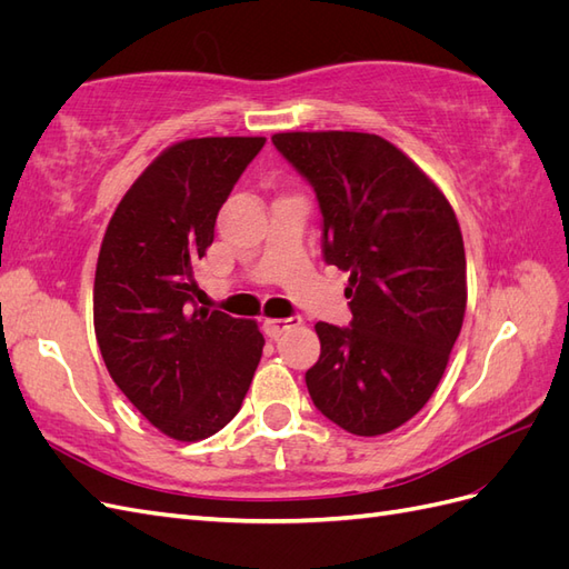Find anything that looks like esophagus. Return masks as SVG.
Here are the masks:
<instances>
[{
    "label": "esophagus",
    "mask_w": 569,
    "mask_h": 569,
    "mask_svg": "<svg viewBox=\"0 0 569 569\" xmlns=\"http://www.w3.org/2000/svg\"><path fill=\"white\" fill-rule=\"evenodd\" d=\"M301 325V316H289V318H266L263 320V332L268 337H280L287 330H295V327Z\"/></svg>",
    "instance_id": "34e87169"
}]
</instances>
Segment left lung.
I'll use <instances>...</instances> for the list:
<instances>
[{
  "label": "left lung",
  "instance_id": "obj_1",
  "mask_svg": "<svg viewBox=\"0 0 569 569\" xmlns=\"http://www.w3.org/2000/svg\"><path fill=\"white\" fill-rule=\"evenodd\" d=\"M272 144L313 187L325 263L351 272V327L316 325L308 393L347 432L387 435L429 401L460 335L468 287L456 213L380 134L278 132Z\"/></svg>",
  "mask_w": 569,
  "mask_h": 569
}]
</instances>
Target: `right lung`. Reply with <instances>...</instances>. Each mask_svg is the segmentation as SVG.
Returning a JSON list of instances; mask_svg holds the SVG:
<instances>
[{
	"label": "right lung",
	"instance_id": "add662e5",
	"mask_svg": "<svg viewBox=\"0 0 569 569\" xmlns=\"http://www.w3.org/2000/svg\"><path fill=\"white\" fill-rule=\"evenodd\" d=\"M266 137H199L168 147L109 222L94 274V332L118 389L163 435L199 441L242 408L263 335L194 301V268L220 206Z\"/></svg>",
	"mask_w": 569,
	"mask_h": 569
}]
</instances>
